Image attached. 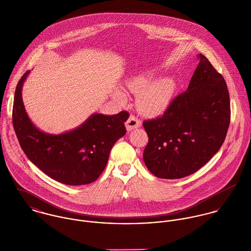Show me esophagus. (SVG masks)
<instances>
[{
	"label": "esophagus",
	"mask_w": 251,
	"mask_h": 251,
	"mask_svg": "<svg viewBox=\"0 0 251 251\" xmlns=\"http://www.w3.org/2000/svg\"><path fill=\"white\" fill-rule=\"evenodd\" d=\"M141 125H142L141 121L138 118H136L133 115H130V117L126 121V129H127V131H131L132 129H135V128L141 126Z\"/></svg>",
	"instance_id": "34e87169"
}]
</instances>
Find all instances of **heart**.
Here are the masks:
<instances>
[{
  "instance_id": "heart-1",
  "label": "heart",
  "mask_w": 251,
  "mask_h": 251,
  "mask_svg": "<svg viewBox=\"0 0 251 251\" xmlns=\"http://www.w3.org/2000/svg\"><path fill=\"white\" fill-rule=\"evenodd\" d=\"M153 73H148L133 78L129 88L135 93H142L139 98V107L147 115L155 116L162 113L170 102L173 95V84L170 80L161 79L153 83ZM122 98L124 96L122 95Z\"/></svg>"
}]
</instances>
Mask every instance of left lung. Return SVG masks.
Here are the masks:
<instances>
[{
	"label": "left lung",
	"instance_id": "8db88e82",
	"mask_svg": "<svg viewBox=\"0 0 251 251\" xmlns=\"http://www.w3.org/2000/svg\"><path fill=\"white\" fill-rule=\"evenodd\" d=\"M185 92L162 116L146 120L147 168L160 179H180L203 167L219 151L230 125V97L223 76L199 54Z\"/></svg>",
	"mask_w": 251,
	"mask_h": 251
}]
</instances>
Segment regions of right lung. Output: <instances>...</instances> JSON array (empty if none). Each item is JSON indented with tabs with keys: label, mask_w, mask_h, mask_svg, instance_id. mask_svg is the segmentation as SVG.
<instances>
[{
	"label": "right lung",
	"mask_w": 251,
	"mask_h": 251,
	"mask_svg": "<svg viewBox=\"0 0 251 251\" xmlns=\"http://www.w3.org/2000/svg\"><path fill=\"white\" fill-rule=\"evenodd\" d=\"M29 72L17 83L12 124L27 157L47 176L69 185L95 181L103 172L113 145L126 133L128 112L106 116L94 114L80 126L62 134L40 131L24 107L22 87Z\"/></svg>",
	"instance_id": "right-lung-1"
}]
</instances>
